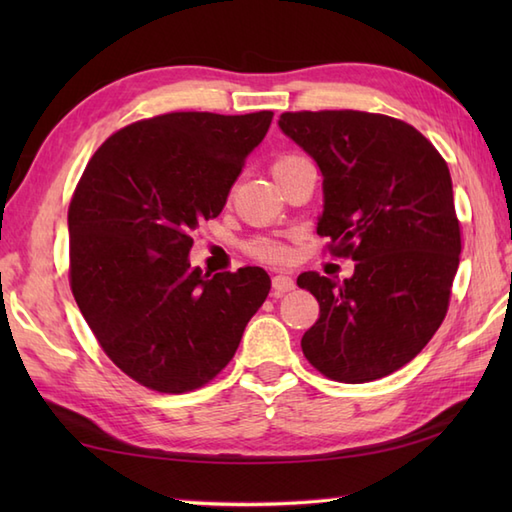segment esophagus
I'll use <instances>...</instances> for the list:
<instances>
[{
	"label": "esophagus",
	"instance_id": "obj_1",
	"mask_svg": "<svg viewBox=\"0 0 512 512\" xmlns=\"http://www.w3.org/2000/svg\"><path fill=\"white\" fill-rule=\"evenodd\" d=\"M295 290V279H292L288 273H279L273 277V292L275 297L286 295V292Z\"/></svg>",
	"mask_w": 512,
	"mask_h": 512
}]
</instances>
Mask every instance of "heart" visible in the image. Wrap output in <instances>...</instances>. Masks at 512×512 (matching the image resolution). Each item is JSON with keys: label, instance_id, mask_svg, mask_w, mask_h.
<instances>
[{"label": "heart", "instance_id": "heart-1", "mask_svg": "<svg viewBox=\"0 0 512 512\" xmlns=\"http://www.w3.org/2000/svg\"><path fill=\"white\" fill-rule=\"evenodd\" d=\"M303 156H297V154H284L279 156L275 162H273V176H277V173L281 169H286L288 165H292V162L301 160ZM248 253L253 255L255 259H259V262H286V259L290 257V250L284 242H277V239H268V237H259V239H253V242L248 244Z\"/></svg>", "mask_w": 512, "mask_h": 512}]
</instances>
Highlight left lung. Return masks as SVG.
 I'll return each mask as SVG.
<instances>
[{
	"label": "left lung",
	"mask_w": 512,
	"mask_h": 512,
	"mask_svg": "<svg viewBox=\"0 0 512 512\" xmlns=\"http://www.w3.org/2000/svg\"><path fill=\"white\" fill-rule=\"evenodd\" d=\"M279 127L323 173L317 233L334 257L356 262L343 281L299 275L319 301L301 350L339 383L389 376L449 310L462 233L447 162L416 127L385 114L284 112Z\"/></svg>",
	"instance_id": "obj_1"
}]
</instances>
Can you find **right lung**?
I'll use <instances>...</instances> for the list:
<instances>
[{
	"instance_id": "add662e5",
	"label": "right lung",
	"mask_w": 512,
	"mask_h": 512,
	"mask_svg": "<svg viewBox=\"0 0 512 512\" xmlns=\"http://www.w3.org/2000/svg\"><path fill=\"white\" fill-rule=\"evenodd\" d=\"M273 112H171L118 129L68 209L70 288L110 361L160 394L193 391L231 363L268 297L266 270L202 275L191 233L222 213Z\"/></svg>"
}]
</instances>
